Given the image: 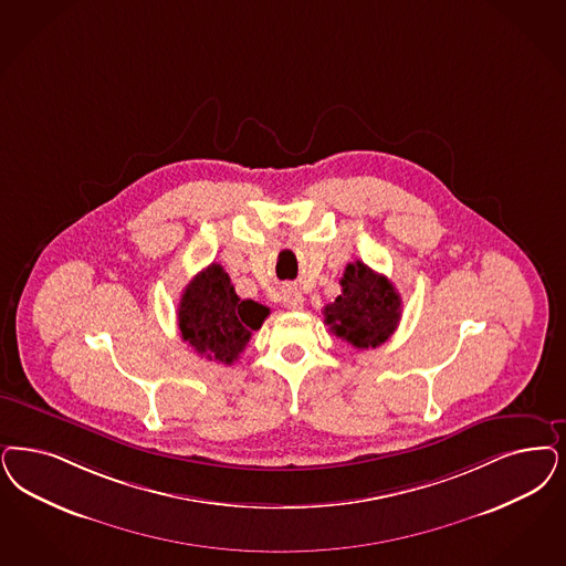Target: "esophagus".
<instances>
[{
	"label": "esophagus",
	"mask_w": 566,
	"mask_h": 566,
	"mask_svg": "<svg viewBox=\"0 0 566 566\" xmlns=\"http://www.w3.org/2000/svg\"><path fill=\"white\" fill-rule=\"evenodd\" d=\"M282 303H284L286 310L298 312V310H303V294L298 293L293 286H289V289L282 291Z\"/></svg>",
	"instance_id": "obj_1"
}]
</instances>
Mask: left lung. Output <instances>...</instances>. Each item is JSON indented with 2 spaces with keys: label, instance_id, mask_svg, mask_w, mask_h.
Masks as SVG:
<instances>
[{
  "label": "left lung",
  "instance_id": "8db88e82",
  "mask_svg": "<svg viewBox=\"0 0 566 566\" xmlns=\"http://www.w3.org/2000/svg\"><path fill=\"white\" fill-rule=\"evenodd\" d=\"M343 293L324 307L331 331L355 349H374L389 340L401 319V296L389 277L355 261L340 277Z\"/></svg>",
  "mask_w": 566,
  "mask_h": 566
}]
</instances>
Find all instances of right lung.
<instances>
[{
    "label": "right lung",
    "mask_w": 566,
    "mask_h": 566,
    "mask_svg": "<svg viewBox=\"0 0 566 566\" xmlns=\"http://www.w3.org/2000/svg\"><path fill=\"white\" fill-rule=\"evenodd\" d=\"M270 310L235 294L230 275L217 263L196 273L186 286L177 310L181 338L219 364H234Z\"/></svg>",
    "instance_id": "1"
}]
</instances>
